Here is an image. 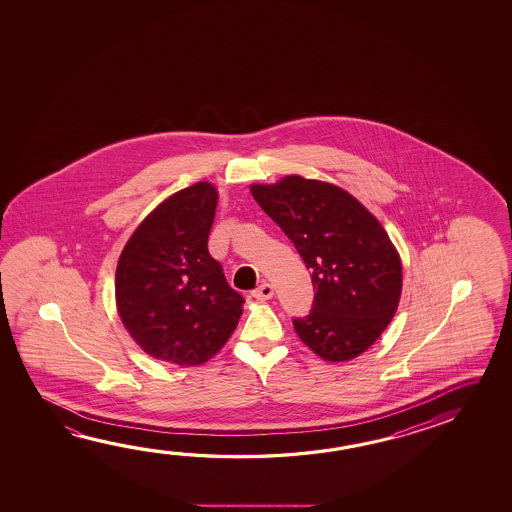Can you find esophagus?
Masks as SVG:
<instances>
[{"instance_id":"obj_1","label":"esophagus","mask_w":512,"mask_h":512,"mask_svg":"<svg viewBox=\"0 0 512 512\" xmlns=\"http://www.w3.org/2000/svg\"><path fill=\"white\" fill-rule=\"evenodd\" d=\"M252 296L253 298H257V300H269V298L273 296V286L264 282L262 286L253 289Z\"/></svg>"}]
</instances>
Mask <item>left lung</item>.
Instances as JSON below:
<instances>
[{
    "mask_svg": "<svg viewBox=\"0 0 512 512\" xmlns=\"http://www.w3.org/2000/svg\"><path fill=\"white\" fill-rule=\"evenodd\" d=\"M250 190L311 271V311L293 318L300 340L327 361L365 352L394 318L403 286L401 259L383 226L331 183L287 176Z\"/></svg>",
    "mask_w": 512,
    "mask_h": 512,
    "instance_id": "8db88e82",
    "label": "left lung"
}]
</instances>
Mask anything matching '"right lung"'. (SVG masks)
Returning <instances> with one entry per match:
<instances>
[{
    "mask_svg": "<svg viewBox=\"0 0 512 512\" xmlns=\"http://www.w3.org/2000/svg\"><path fill=\"white\" fill-rule=\"evenodd\" d=\"M217 190L205 181L154 208L117 266L118 314L153 358L201 365L232 336L244 298L208 253Z\"/></svg>",
    "mask_w": 512,
    "mask_h": 512,
    "instance_id": "1",
    "label": "right lung"
}]
</instances>
